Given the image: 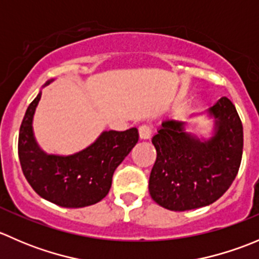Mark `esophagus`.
I'll list each match as a JSON object with an SVG mask.
<instances>
[{"label":"esophagus","mask_w":259,"mask_h":259,"mask_svg":"<svg viewBox=\"0 0 259 259\" xmlns=\"http://www.w3.org/2000/svg\"><path fill=\"white\" fill-rule=\"evenodd\" d=\"M139 137L140 139L145 140L151 137V126L148 124H143L139 126Z\"/></svg>","instance_id":"obj_1"}]
</instances>
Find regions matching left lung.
Instances as JSON below:
<instances>
[{"instance_id": "obj_1", "label": "left lung", "mask_w": 259, "mask_h": 259, "mask_svg": "<svg viewBox=\"0 0 259 259\" xmlns=\"http://www.w3.org/2000/svg\"><path fill=\"white\" fill-rule=\"evenodd\" d=\"M214 134L200 140L184 121L166 119L151 139L156 160L149 178L154 202L169 210L205 207L228 190L238 173L243 126L236 106L226 96L208 109Z\"/></svg>"}]
</instances>
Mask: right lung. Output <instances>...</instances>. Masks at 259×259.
<instances>
[{
	"mask_svg": "<svg viewBox=\"0 0 259 259\" xmlns=\"http://www.w3.org/2000/svg\"><path fill=\"white\" fill-rule=\"evenodd\" d=\"M52 80L44 85L48 86ZM41 91L26 110L18 135L23 176L40 197L65 208L100 202L111 188L114 171L139 140L137 127L103 132L91 145L72 155L46 154L36 143L32 120Z\"/></svg>",
	"mask_w": 259,
	"mask_h": 259,
	"instance_id": "1",
	"label": "right lung"
}]
</instances>
